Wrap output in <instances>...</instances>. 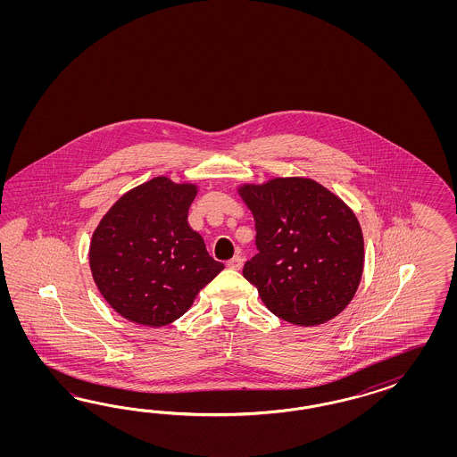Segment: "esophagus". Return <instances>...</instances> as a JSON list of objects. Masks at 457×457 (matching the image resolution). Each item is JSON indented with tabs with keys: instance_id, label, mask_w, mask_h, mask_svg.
Listing matches in <instances>:
<instances>
[{
	"instance_id": "esophagus-1",
	"label": "esophagus",
	"mask_w": 457,
	"mask_h": 457,
	"mask_svg": "<svg viewBox=\"0 0 457 457\" xmlns=\"http://www.w3.org/2000/svg\"><path fill=\"white\" fill-rule=\"evenodd\" d=\"M241 266H243V258L239 254H236L235 258H231L228 262V268H231V270H241Z\"/></svg>"
}]
</instances>
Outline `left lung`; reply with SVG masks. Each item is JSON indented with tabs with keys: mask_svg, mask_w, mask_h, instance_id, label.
I'll return each mask as SVG.
<instances>
[{
	"mask_svg": "<svg viewBox=\"0 0 457 457\" xmlns=\"http://www.w3.org/2000/svg\"><path fill=\"white\" fill-rule=\"evenodd\" d=\"M237 193L256 221L254 254L243 277L279 319L315 327L340 315L363 273V235L355 212L310 178L245 182Z\"/></svg>",
	"mask_w": 457,
	"mask_h": 457,
	"instance_id": "8db88e82",
	"label": "left lung"
}]
</instances>
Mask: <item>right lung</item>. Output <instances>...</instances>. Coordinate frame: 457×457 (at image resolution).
Listing matches in <instances>:
<instances>
[{
	"mask_svg": "<svg viewBox=\"0 0 457 457\" xmlns=\"http://www.w3.org/2000/svg\"><path fill=\"white\" fill-rule=\"evenodd\" d=\"M195 194L194 182L159 176L120 195L98 222L90 271L125 320L151 328L172 323L224 268L187 222Z\"/></svg>",
	"mask_w": 457,
	"mask_h": 457,
	"instance_id": "obj_1",
	"label": "right lung"
}]
</instances>
